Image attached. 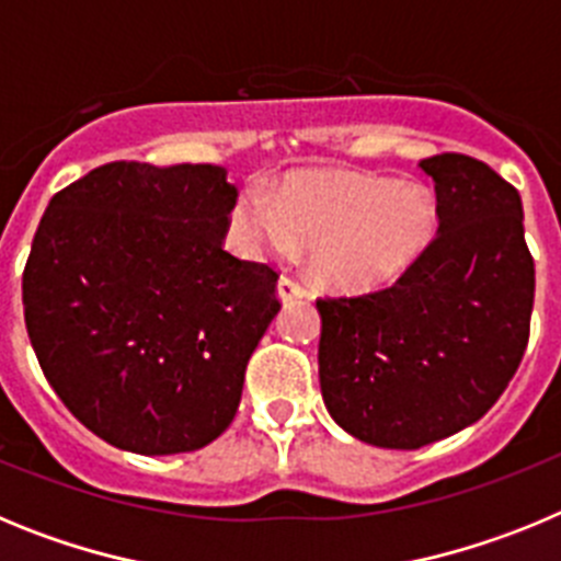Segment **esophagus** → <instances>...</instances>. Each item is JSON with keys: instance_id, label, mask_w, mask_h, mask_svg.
Wrapping results in <instances>:
<instances>
[{"instance_id": "esophagus-1", "label": "esophagus", "mask_w": 561, "mask_h": 561, "mask_svg": "<svg viewBox=\"0 0 561 561\" xmlns=\"http://www.w3.org/2000/svg\"><path fill=\"white\" fill-rule=\"evenodd\" d=\"M277 297H280L284 304L300 300V297H306V286L291 280V277H280V280H277Z\"/></svg>"}]
</instances>
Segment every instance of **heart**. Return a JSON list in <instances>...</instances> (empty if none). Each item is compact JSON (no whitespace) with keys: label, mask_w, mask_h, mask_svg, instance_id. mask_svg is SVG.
<instances>
[{"label":"heart","mask_w":561,"mask_h":561,"mask_svg":"<svg viewBox=\"0 0 561 561\" xmlns=\"http://www.w3.org/2000/svg\"><path fill=\"white\" fill-rule=\"evenodd\" d=\"M435 196L424 185L359 171H309L275 199L252 191L232 210V238L252 257H289L309 244L311 272L336 291L393 286L433 244Z\"/></svg>","instance_id":"obj_1"}]
</instances>
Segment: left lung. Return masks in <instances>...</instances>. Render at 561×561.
Listing matches in <instances>:
<instances>
[{"mask_svg": "<svg viewBox=\"0 0 561 561\" xmlns=\"http://www.w3.org/2000/svg\"><path fill=\"white\" fill-rule=\"evenodd\" d=\"M433 176L438 236L393 286L325 297L320 390L345 433L419 449L492 410L528 345L534 257L523 202L466 153L421 160Z\"/></svg>", "mask_w": 561, "mask_h": 561, "instance_id": "8db88e82", "label": "left lung"}]
</instances>
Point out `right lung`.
<instances>
[{
    "instance_id": "add662e5",
    "label": "right lung",
    "mask_w": 561,
    "mask_h": 561,
    "mask_svg": "<svg viewBox=\"0 0 561 561\" xmlns=\"http://www.w3.org/2000/svg\"><path fill=\"white\" fill-rule=\"evenodd\" d=\"M219 165L108 162L49 199L22 275L24 323L69 413L126 453L207 447L280 311L277 272L221 241Z\"/></svg>"
}]
</instances>
